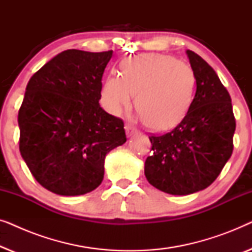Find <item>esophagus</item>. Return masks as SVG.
Returning a JSON list of instances; mask_svg holds the SVG:
<instances>
[{
    "label": "esophagus",
    "instance_id": "obj_1",
    "mask_svg": "<svg viewBox=\"0 0 252 252\" xmlns=\"http://www.w3.org/2000/svg\"><path fill=\"white\" fill-rule=\"evenodd\" d=\"M125 130H126V135L128 136V137L133 136L134 134L137 133V129L134 126L130 125V124H126V125H125Z\"/></svg>",
    "mask_w": 252,
    "mask_h": 252
}]
</instances>
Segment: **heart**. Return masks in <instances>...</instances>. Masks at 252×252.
Returning <instances> with one entry per match:
<instances>
[{"label":"heart","mask_w":252,"mask_h":252,"mask_svg":"<svg viewBox=\"0 0 252 252\" xmlns=\"http://www.w3.org/2000/svg\"><path fill=\"white\" fill-rule=\"evenodd\" d=\"M195 86L190 66L167 55H144L124 62L122 75L106 78L101 101L106 111L119 116L132 108L136 95V109L146 125L167 130L187 115Z\"/></svg>","instance_id":"obj_1"}]
</instances>
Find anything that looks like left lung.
Wrapping results in <instances>:
<instances>
[{
    "mask_svg": "<svg viewBox=\"0 0 252 252\" xmlns=\"http://www.w3.org/2000/svg\"><path fill=\"white\" fill-rule=\"evenodd\" d=\"M196 93L182 122L164 135L150 136L154 154L146 159L150 185L171 195H189L209 187L233 153L235 132L232 99L216 71L187 50Z\"/></svg>",
    "mask_w": 252,
    "mask_h": 252,
    "instance_id": "8db88e82",
    "label": "left lung"
}]
</instances>
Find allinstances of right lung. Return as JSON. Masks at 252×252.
Returning <instances> with one entry per match:
<instances>
[{
    "mask_svg": "<svg viewBox=\"0 0 252 252\" xmlns=\"http://www.w3.org/2000/svg\"><path fill=\"white\" fill-rule=\"evenodd\" d=\"M111 57L112 50H65L26 86L18 113L19 150L35 180L51 192L94 190L104 177L106 154L126 142L123 120L98 103Z\"/></svg>",
    "mask_w": 252,
    "mask_h": 252,
    "instance_id": "1",
    "label": "right lung"
}]
</instances>
